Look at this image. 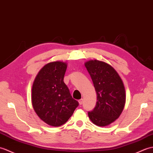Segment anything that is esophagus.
I'll return each instance as SVG.
<instances>
[{"mask_svg": "<svg viewBox=\"0 0 153 153\" xmlns=\"http://www.w3.org/2000/svg\"><path fill=\"white\" fill-rule=\"evenodd\" d=\"M79 105H82V103H83V100L82 99H80L79 100Z\"/></svg>", "mask_w": 153, "mask_h": 153, "instance_id": "esophagus-1", "label": "esophagus"}]
</instances>
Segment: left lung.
<instances>
[{
    "mask_svg": "<svg viewBox=\"0 0 153 153\" xmlns=\"http://www.w3.org/2000/svg\"><path fill=\"white\" fill-rule=\"evenodd\" d=\"M97 94L96 107L88 113L92 123L106 126L119 117L126 101L123 81L113 67L98 60L85 63Z\"/></svg>",
    "mask_w": 153,
    "mask_h": 153,
    "instance_id": "left-lung-1",
    "label": "left lung"
}]
</instances>
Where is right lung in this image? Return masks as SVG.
Here are the masks:
<instances>
[{"label": "right lung", "instance_id": "right-lung-1", "mask_svg": "<svg viewBox=\"0 0 153 153\" xmlns=\"http://www.w3.org/2000/svg\"><path fill=\"white\" fill-rule=\"evenodd\" d=\"M67 64L49 63L37 74L32 88V104L39 118L47 124L59 126L69 119L79 102L71 96L63 82Z\"/></svg>", "mask_w": 153, "mask_h": 153}]
</instances>
